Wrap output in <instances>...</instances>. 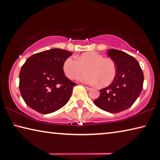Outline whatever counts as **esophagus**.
I'll list each match as a JSON object with an SVG mask.
<instances>
[{"mask_svg": "<svg viewBox=\"0 0 160 160\" xmlns=\"http://www.w3.org/2000/svg\"><path fill=\"white\" fill-rule=\"evenodd\" d=\"M85 89L88 91H90V90H92V89L91 88H90V87H88V86H85Z\"/></svg>", "mask_w": 160, "mask_h": 160, "instance_id": "esophagus-1", "label": "esophagus"}]
</instances>
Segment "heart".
Masks as SVG:
<instances>
[{
  "label": "heart",
  "instance_id": "heart-1",
  "mask_svg": "<svg viewBox=\"0 0 160 160\" xmlns=\"http://www.w3.org/2000/svg\"><path fill=\"white\" fill-rule=\"evenodd\" d=\"M88 72L82 74L79 80L89 85H109L116 78L117 67L112 59L94 51H89L77 56H69L64 61L63 70L70 79H75L85 70Z\"/></svg>",
  "mask_w": 160,
  "mask_h": 160
}]
</instances>
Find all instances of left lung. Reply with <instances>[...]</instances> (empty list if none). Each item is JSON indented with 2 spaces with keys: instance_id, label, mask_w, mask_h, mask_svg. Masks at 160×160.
Segmentation results:
<instances>
[{
  "instance_id": "8db88e82",
  "label": "left lung",
  "mask_w": 160,
  "mask_h": 160,
  "mask_svg": "<svg viewBox=\"0 0 160 160\" xmlns=\"http://www.w3.org/2000/svg\"><path fill=\"white\" fill-rule=\"evenodd\" d=\"M107 54L117 67V74L112 83L100 90L94 101L99 109L110 113H118L131 107L142 90L144 75L138 61L123 51H107Z\"/></svg>"
}]
</instances>
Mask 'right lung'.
<instances>
[{
	"mask_svg": "<svg viewBox=\"0 0 160 160\" xmlns=\"http://www.w3.org/2000/svg\"><path fill=\"white\" fill-rule=\"evenodd\" d=\"M72 53L52 48L27 59L20 72L19 88L28 107L40 113H50L66 105L76 85L63 70L64 61Z\"/></svg>",
	"mask_w": 160,
	"mask_h": 160,
	"instance_id": "right-lung-1",
	"label": "right lung"
}]
</instances>
